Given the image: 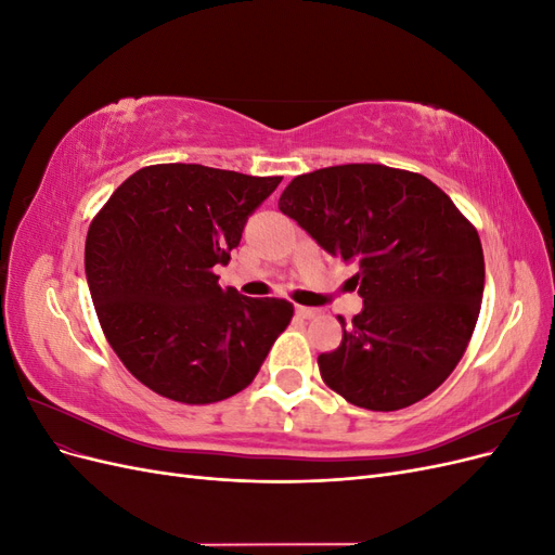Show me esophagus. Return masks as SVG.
<instances>
[{
  "instance_id": "esophagus-1",
  "label": "esophagus",
  "mask_w": 555,
  "mask_h": 555,
  "mask_svg": "<svg viewBox=\"0 0 555 555\" xmlns=\"http://www.w3.org/2000/svg\"><path fill=\"white\" fill-rule=\"evenodd\" d=\"M296 314H298L300 319H314V317L319 314V310H317V308H306V306H298V308H296Z\"/></svg>"
}]
</instances>
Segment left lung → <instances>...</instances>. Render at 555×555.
I'll return each instance as SVG.
<instances>
[{
	"label": "left lung",
	"instance_id": "left-lung-1",
	"mask_svg": "<svg viewBox=\"0 0 555 555\" xmlns=\"http://www.w3.org/2000/svg\"><path fill=\"white\" fill-rule=\"evenodd\" d=\"M280 210L359 273L363 310L319 354L331 391L373 412L430 396L463 359L483 296L475 224L422 173L343 164L296 176ZM354 284V287H357Z\"/></svg>",
	"mask_w": 555,
	"mask_h": 555
}]
</instances>
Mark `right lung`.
Masks as SVG:
<instances>
[{
	"mask_svg": "<svg viewBox=\"0 0 555 555\" xmlns=\"http://www.w3.org/2000/svg\"><path fill=\"white\" fill-rule=\"evenodd\" d=\"M201 164L143 166L94 215L86 275L99 324L150 391L210 405L257 377L294 306L217 284L247 215L280 184Z\"/></svg>",
	"mask_w": 555,
	"mask_h": 555,
	"instance_id": "add662e5",
	"label": "right lung"
}]
</instances>
